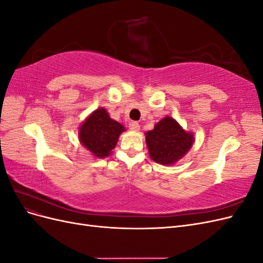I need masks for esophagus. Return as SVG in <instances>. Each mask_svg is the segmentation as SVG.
<instances>
[{"instance_id":"1","label":"esophagus","mask_w":263,"mask_h":263,"mask_svg":"<svg viewBox=\"0 0 263 263\" xmlns=\"http://www.w3.org/2000/svg\"><path fill=\"white\" fill-rule=\"evenodd\" d=\"M129 129L137 132L140 129V125L137 122H132V123H129Z\"/></svg>"}]
</instances>
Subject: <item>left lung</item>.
I'll use <instances>...</instances> for the list:
<instances>
[{"mask_svg":"<svg viewBox=\"0 0 263 263\" xmlns=\"http://www.w3.org/2000/svg\"><path fill=\"white\" fill-rule=\"evenodd\" d=\"M149 156L162 165L176 164L193 146L194 135L186 132L171 116L156 123L153 130L145 133Z\"/></svg>","mask_w":263,"mask_h":263,"instance_id":"8db88e82","label":"left lung"}]
</instances>
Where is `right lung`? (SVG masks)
Masks as SVG:
<instances>
[{"instance_id":"add662e5","label":"right lung","mask_w":263,"mask_h":263,"mask_svg":"<svg viewBox=\"0 0 263 263\" xmlns=\"http://www.w3.org/2000/svg\"><path fill=\"white\" fill-rule=\"evenodd\" d=\"M125 127L110 118L104 107H99L87 116L79 127V140L95 158L112 154Z\"/></svg>"}]
</instances>
